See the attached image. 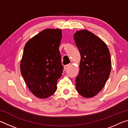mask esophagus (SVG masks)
<instances>
[{
  "instance_id": "obj_1",
  "label": "esophagus",
  "mask_w": 128,
  "mask_h": 128,
  "mask_svg": "<svg viewBox=\"0 0 128 128\" xmlns=\"http://www.w3.org/2000/svg\"><path fill=\"white\" fill-rule=\"evenodd\" d=\"M70 66V64H68V65H66V66H64V69L65 70H66V69H68L69 67V66Z\"/></svg>"
}]
</instances>
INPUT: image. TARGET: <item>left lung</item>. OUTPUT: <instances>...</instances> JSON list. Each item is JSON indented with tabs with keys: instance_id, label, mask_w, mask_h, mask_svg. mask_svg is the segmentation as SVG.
<instances>
[{
	"instance_id": "8db88e82",
	"label": "left lung",
	"mask_w": 128,
	"mask_h": 128,
	"mask_svg": "<svg viewBox=\"0 0 128 128\" xmlns=\"http://www.w3.org/2000/svg\"><path fill=\"white\" fill-rule=\"evenodd\" d=\"M74 40L81 55L76 86L82 96L92 98L102 90L110 76L111 60L109 50L100 38L87 30L77 31L74 34Z\"/></svg>"
}]
</instances>
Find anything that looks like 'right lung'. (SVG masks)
<instances>
[{
    "label": "right lung",
    "instance_id": "add662e5",
    "mask_svg": "<svg viewBox=\"0 0 128 128\" xmlns=\"http://www.w3.org/2000/svg\"><path fill=\"white\" fill-rule=\"evenodd\" d=\"M62 37L61 29H47L25 45L21 73L29 89L37 98H48L57 89V81L63 69L59 50Z\"/></svg>",
    "mask_w": 128,
    "mask_h": 128
}]
</instances>
